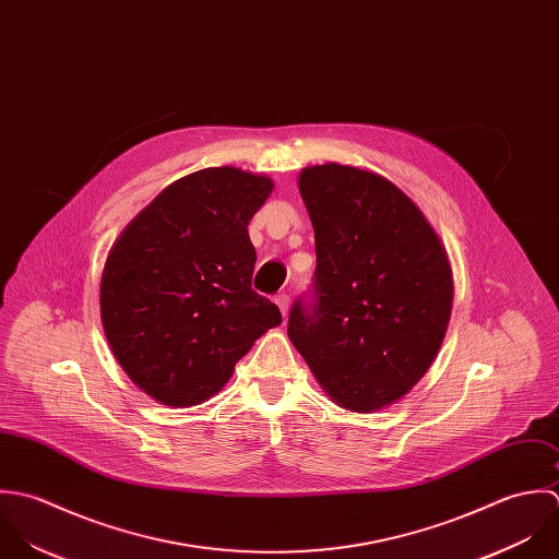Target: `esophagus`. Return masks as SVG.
Segmentation results:
<instances>
[{
  "instance_id": "34e87169",
  "label": "esophagus",
  "mask_w": 559,
  "mask_h": 559,
  "mask_svg": "<svg viewBox=\"0 0 559 559\" xmlns=\"http://www.w3.org/2000/svg\"><path fill=\"white\" fill-rule=\"evenodd\" d=\"M274 300H276L278 309H281V313H283V318H287V313H289V296H287V294H278Z\"/></svg>"
}]
</instances>
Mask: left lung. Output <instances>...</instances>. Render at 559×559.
Segmentation results:
<instances>
[{"mask_svg": "<svg viewBox=\"0 0 559 559\" xmlns=\"http://www.w3.org/2000/svg\"><path fill=\"white\" fill-rule=\"evenodd\" d=\"M316 274L287 335L336 404L384 408L430 369L451 313L445 250L384 177L324 164L300 173Z\"/></svg>", "mask_w": 559, "mask_h": 559, "instance_id": "obj_1", "label": "left lung"}]
</instances>
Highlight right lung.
Returning <instances> with one entry per match:
<instances>
[{
	"instance_id": "right-lung-1",
	"label": "right lung",
	"mask_w": 559,
	"mask_h": 559,
	"mask_svg": "<svg viewBox=\"0 0 559 559\" xmlns=\"http://www.w3.org/2000/svg\"><path fill=\"white\" fill-rule=\"evenodd\" d=\"M267 177L205 168L168 186L116 239L102 320L129 378L166 406H194L228 382L254 338L283 322L252 289L248 223Z\"/></svg>"
}]
</instances>
